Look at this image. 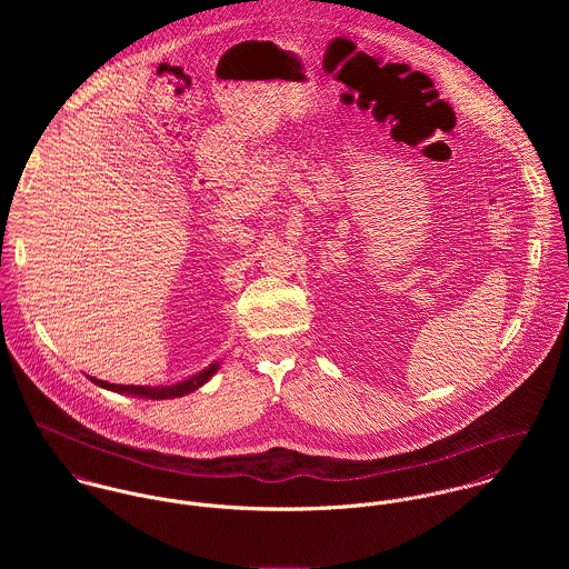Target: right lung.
I'll list each match as a JSON object with an SVG mask.
<instances>
[{
	"instance_id": "obj_1",
	"label": "right lung",
	"mask_w": 569,
	"mask_h": 569,
	"mask_svg": "<svg viewBox=\"0 0 569 569\" xmlns=\"http://www.w3.org/2000/svg\"><path fill=\"white\" fill-rule=\"evenodd\" d=\"M219 368H221V361H214V363H210L208 368H203V370H199L197 375H192L190 379L179 381V383H172V386H118V383L100 381V379H96V377H89V381L96 383L98 388H104V390H111V392H118V395H129V397H140V399L163 401V399L186 397V395L199 390L203 383H208V381L217 375Z\"/></svg>"
}]
</instances>
